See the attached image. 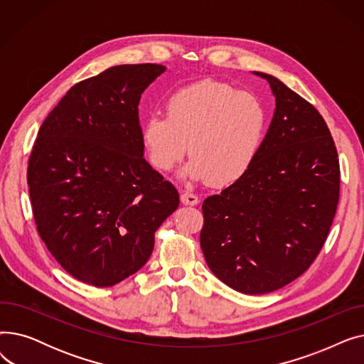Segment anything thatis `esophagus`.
Segmentation results:
<instances>
[{
  "label": "esophagus",
  "instance_id": "obj_1",
  "mask_svg": "<svg viewBox=\"0 0 364 364\" xmlns=\"http://www.w3.org/2000/svg\"><path fill=\"white\" fill-rule=\"evenodd\" d=\"M180 199H181V203H183V205L193 206V205H198V203H199V198H198L196 195H193V193H188V192L181 193Z\"/></svg>",
  "mask_w": 364,
  "mask_h": 364
}]
</instances>
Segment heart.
<instances>
[{"instance_id": "b5f03b06", "label": "heart", "mask_w": 364, "mask_h": 364, "mask_svg": "<svg viewBox=\"0 0 364 364\" xmlns=\"http://www.w3.org/2000/svg\"><path fill=\"white\" fill-rule=\"evenodd\" d=\"M166 117L151 114L141 125L150 165L171 171L186 155L180 172L188 181L215 187L239 181L252 166L267 128V110L257 95L228 84L200 81L178 90L165 105Z\"/></svg>"}]
</instances>
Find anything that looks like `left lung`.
<instances>
[{
	"label": "left lung",
	"instance_id": "obj_1",
	"mask_svg": "<svg viewBox=\"0 0 364 364\" xmlns=\"http://www.w3.org/2000/svg\"><path fill=\"white\" fill-rule=\"evenodd\" d=\"M273 119L250 171L203 200L200 247L211 272L246 295L299 277L328 237L339 200V161L313 105L274 76Z\"/></svg>",
	"mask_w": 364,
	"mask_h": 364
}]
</instances>
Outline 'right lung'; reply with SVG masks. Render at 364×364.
Masks as SVG:
<instances>
[{
  "mask_svg": "<svg viewBox=\"0 0 364 364\" xmlns=\"http://www.w3.org/2000/svg\"><path fill=\"white\" fill-rule=\"evenodd\" d=\"M166 70L119 65L75 84L43 122L28 165L38 233L63 269L107 288L137 273L178 192L144 159L139 103Z\"/></svg>",
  "mask_w": 364,
  "mask_h": 364,
  "instance_id": "obj_1",
  "label": "right lung"
}]
</instances>
